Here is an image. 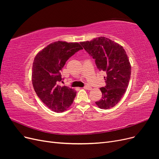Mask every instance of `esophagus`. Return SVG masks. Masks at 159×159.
Returning <instances> with one entry per match:
<instances>
[{
	"instance_id": "34e87169",
	"label": "esophagus",
	"mask_w": 159,
	"mask_h": 159,
	"mask_svg": "<svg viewBox=\"0 0 159 159\" xmlns=\"http://www.w3.org/2000/svg\"><path fill=\"white\" fill-rule=\"evenodd\" d=\"M84 88L85 89H88V90H91V89H92L91 88V87H90V86H89V85H85Z\"/></svg>"
}]
</instances>
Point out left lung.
Returning a JSON list of instances; mask_svg holds the SVG:
<instances>
[{
	"instance_id": "8db88e82",
	"label": "left lung",
	"mask_w": 159,
	"mask_h": 159,
	"mask_svg": "<svg viewBox=\"0 0 159 159\" xmlns=\"http://www.w3.org/2000/svg\"><path fill=\"white\" fill-rule=\"evenodd\" d=\"M84 49L93 57L99 71H105L106 85L101 88L102 98L95 103L100 109L113 107L121 100L128 88L131 66L122 46L106 37L81 42Z\"/></svg>"
}]
</instances>
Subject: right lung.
I'll return each mask as SVG.
<instances>
[{
  "mask_svg": "<svg viewBox=\"0 0 159 159\" xmlns=\"http://www.w3.org/2000/svg\"><path fill=\"white\" fill-rule=\"evenodd\" d=\"M83 48L78 42L57 41L38 53L32 64V82L36 93L50 109L63 112L74 102L76 91L57 85L66 61Z\"/></svg>",
  "mask_w": 159,
  "mask_h": 159,
  "instance_id": "obj_1",
  "label": "right lung"
}]
</instances>
